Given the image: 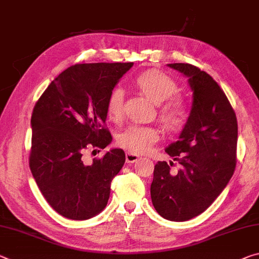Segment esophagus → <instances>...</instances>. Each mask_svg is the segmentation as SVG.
Masks as SVG:
<instances>
[{
  "instance_id": "obj_1",
  "label": "esophagus",
  "mask_w": 259,
  "mask_h": 259,
  "mask_svg": "<svg viewBox=\"0 0 259 259\" xmlns=\"http://www.w3.org/2000/svg\"><path fill=\"white\" fill-rule=\"evenodd\" d=\"M138 159H139V155L135 154V153H131V152H126V154H125V160H126V162H128V163L136 162Z\"/></svg>"
}]
</instances>
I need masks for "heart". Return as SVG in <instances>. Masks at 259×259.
<instances>
[{
    "instance_id": "1",
    "label": "heart",
    "mask_w": 259,
    "mask_h": 259,
    "mask_svg": "<svg viewBox=\"0 0 259 259\" xmlns=\"http://www.w3.org/2000/svg\"><path fill=\"white\" fill-rule=\"evenodd\" d=\"M135 85L146 98L159 105L158 118L167 133L178 134L186 128L189 120V112L184 102L179 98L171 97L178 92V85L173 78L155 69L147 70L135 79ZM171 99L169 100V98ZM124 96L121 89H114L109 93L106 102V114L110 121L118 123L123 118ZM160 139V133L153 126L131 125L117 137V144L122 149L135 154L145 153Z\"/></svg>"
}]
</instances>
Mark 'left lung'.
Masks as SVG:
<instances>
[{
    "label": "left lung",
    "mask_w": 259,
    "mask_h": 259,
    "mask_svg": "<svg viewBox=\"0 0 259 259\" xmlns=\"http://www.w3.org/2000/svg\"><path fill=\"white\" fill-rule=\"evenodd\" d=\"M168 67L189 78L194 100L179 141L165 150L179 166L157 162L151 198L162 218L187 221L206 210L233 176L237 120L223 89L208 73L188 63Z\"/></svg>",
    "instance_id": "left-lung-1"
}]
</instances>
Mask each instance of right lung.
<instances>
[{"label":"right lung","instance_id":"1","mask_svg":"<svg viewBox=\"0 0 259 259\" xmlns=\"http://www.w3.org/2000/svg\"><path fill=\"white\" fill-rule=\"evenodd\" d=\"M133 65H71L49 84L34 106L30 168L45 199L65 218L90 219L107 205L110 183L124 165V152L113 149L90 165L84 152L105 149L112 142L105 126L106 102Z\"/></svg>","mask_w":259,"mask_h":259}]
</instances>
